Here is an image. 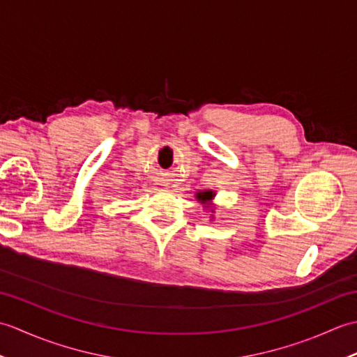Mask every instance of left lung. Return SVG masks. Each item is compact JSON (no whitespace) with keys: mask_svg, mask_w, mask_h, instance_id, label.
<instances>
[{"mask_svg":"<svg viewBox=\"0 0 357 357\" xmlns=\"http://www.w3.org/2000/svg\"><path fill=\"white\" fill-rule=\"evenodd\" d=\"M196 198H198V201L202 202V204H210V201L215 198V192H211V190L198 192V193H196ZM211 211H213V210H211Z\"/></svg>","mask_w":357,"mask_h":357,"instance_id":"8db88e82","label":"left lung"}]
</instances>
